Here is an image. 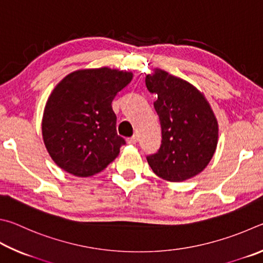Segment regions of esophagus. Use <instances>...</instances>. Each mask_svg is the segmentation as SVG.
<instances>
[{
    "instance_id": "34e87169",
    "label": "esophagus",
    "mask_w": 263,
    "mask_h": 263,
    "mask_svg": "<svg viewBox=\"0 0 263 263\" xmlns=\"http://www.w3.org/2000/svg\"><path fill=\"white\" fill-rule=\"evenodd\" d=\"M136 142H137V139H136L135 135L132 136V137H129V139H127V143L128 144H135Z\"/></svg>"
}]
</instances>
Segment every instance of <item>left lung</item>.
<instances>
[{
    "mask_svg": "<svg viewBox=\"0 0 263 263\" xmlns=\"http://www.w3.org/2000/svg\"><path fill=\"white\" fill-rule=\"evenodd\" d=\"M145 85L157 95L154 103L162 127V144L146 157L164 180L185 181L197 176L213 158L218 142V123L203 93L194 85L156 69Z\"/></svg>",
    "mask_w": 263,
    "mask_h": 263,
    "instance_id": "left-lung-1",
    "label": "left lung"
}]
</instances>
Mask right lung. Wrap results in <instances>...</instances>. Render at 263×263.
Returning <instances> with one entry per match:
<instances>
[{
	"label": "right lung",
	"mask_w": 263,
	"mask_h": 263,
	"mask_svg": "<svg viewBox=\"0 0 263 263\" xmlns=\"http://www.w3.org/2000/svg\"><path fill=\"white\" fill-rule=\"evenodd\" d=\"M132 78V72L107 67L82 69L54 87L41 129L46 149L59 167L85 178L118 157L126 141L117 134L112 101Z\"/></svg>",
	"instance_id": "1"
}]
</instances>
